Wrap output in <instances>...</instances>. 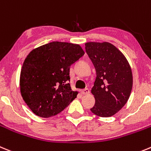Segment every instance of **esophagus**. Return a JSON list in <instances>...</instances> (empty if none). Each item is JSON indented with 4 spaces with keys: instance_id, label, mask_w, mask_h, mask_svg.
<instances>
[{
    "instance_id": "34e87169",
    "label": "esophagus",
    "mask_w": 151,
    "mask_h": 151,
    "mask_svg": "<svg viewBox=\"0 0 151 151\" xmlns=\"http://www.w3.org/2000/svg\"><path fill=\"white\" fill-rule=\"evenodd\" d=\"M81 93H82L83 95H87L89 93V89H88V88H86V89H82L81 90Z\"/></svg>"
}]
</instances>
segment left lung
<instances>
[{
	"label": "left lung",
	"mask_w": 151,
	"mask_h": 151,
	"mask_svg": "<svg viewBox=\"0 0 151 151\" xmlns=\"http://www.w3.org/2000/svg\"><path fill=\"white\" fill-rule=\"evenodd\" d=\"M85 49L96 70L91 89L96 103L90 110L101 117L111 116L126 104L131 94V67L124 55L108 42H88Z\"/></svg>",
	"instance_id": "left-lung-1"
}]
</instances>
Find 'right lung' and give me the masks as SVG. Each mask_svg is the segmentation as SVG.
Wrapping results in <instances>:
<instances>
[{
    "instance_id": "obj_1",
    "label": "right lung",
    "mask_w": 151,
    "mask_h": 151,
    "mask_svg": "<svg viewBox=\"0 0 151 151\" xmlns=\"http://www.w3.org/2000/svg\"><path fill=\"white\" fill-rule=\"evenodd\" d=\"M84 55L79 44L53 41L34 49L20 74L22 97L32 112L50 117L63 111L77 97L69 83L70 67Z\"/></svg>"
}]
</instances>
